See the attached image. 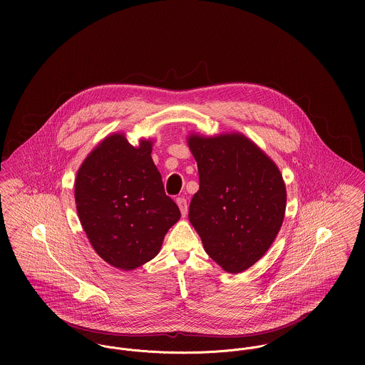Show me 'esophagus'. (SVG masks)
I'll return each mask as SVG.
<instances>
[{
  "mask_svg": "<svg viewBox=\"0 0 365 365\" xmlns=\"http://www.w3.org/2000/svg\"><path fill=\"white\" fill-rule=\"evenodd\" d=\"M177 205L181 210V215L182 217L187 216V212H188V205H187V200L185 198H177Z\"/></svg>",
  "mask_w": 365,
  "mask_h": 365,
  "instance_id": "obj_1",
  "label": "esophagus"
}]
</instances>
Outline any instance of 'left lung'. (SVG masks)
<instances>
[{
	"mask_svg": "<svg viewBox=\"0 0 365 365\" xmlns=\"http://www.w3.org/2000/svg\"><path fill=\"white\" fill-rule=\"evenodd\" d=\"M187 142L200 173L190 222L212 260L226 272H242L267 253L282 226V174L243 133H190Z\"/></svg>",
	"mask_w": 365,
	"mask_h": 365,
	"instance_id": "obj_1",
	"label": "left lung"
}]
</instances>
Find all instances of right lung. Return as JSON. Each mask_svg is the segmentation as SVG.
I'll return each instance as SVG.
<instances>
[{"mask_svg":"<svg viewBox=\"0 0 365 365\" xmlns=\"http://www.w3.org/2000/svg\"><path fill=\"white\" fill-rule=\"evenodd\" d=\"M152 149L150 139L132 146L123 132L108 135L84 158L74 182L78 219L93 249L123 271L155 259L181 216L164 192Z\"/></svg>","mask_w":365,"mask_h":365,"instance_id":"obj_1","label":"right lung"}]
</instances>
